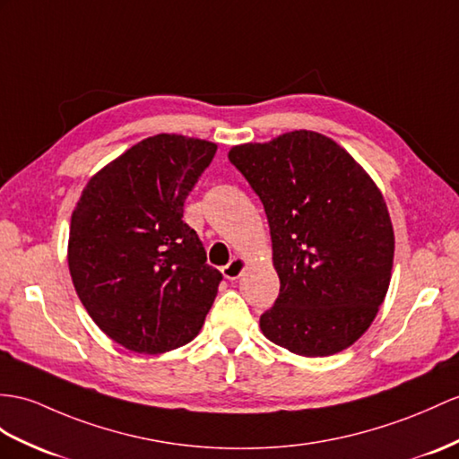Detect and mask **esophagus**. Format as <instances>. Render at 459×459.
<instances>
[{"instance_id":"34e87169","label":"esophagus","mask_w":459,"mask_h":459,"mask_svg":"<svg viewBox=\"0 0 459 459\" xmlns=\"http://www.w3.org/2000/svg\"><path fill=\"white\" fill-rule=\"evenodd\" d=\"M245 259H241V256H236V259H231V263H228L226 266L221 268V274L228 278V281H238V278L243 274L245 271Z\"/></svg>"}]
</instances>
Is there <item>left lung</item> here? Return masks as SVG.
<instances>
[{"mask_svg": "<svg viewBox=\"0 0 459 459\" xmlns=\"http://www.w3.org/2000/svg\"><path fill=\"white\" fill-rule=\"evenodd\" d=\"M228 158L271 228L281 294L261 316L263 334L299 356L349 349L391 281L395 236L382 191L349 152L311 130L233 145Z\"/></svg>", "mask_w": 459, "mask_h": 459, "instance_id": "8db88e82", "label": "left lung"}]
</instances>
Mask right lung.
<instances>
[{"instance_id":"right-lung-1","label":"right lung","mask_w":459,"mask_h":459,"mask_svg":"<svg viewBox=\"0 0 459 459\" xmlns=\"http://www.w3.org/2000/svg\"><path fill=\"white\" fill-rule=\"evenodd\" d=\"M218 145L158 134L95 173L72 212L68 266L97 327L125 349L161 354L203 329L221 273L206 264L183 206Z\"/></svg>"}]
</instances>
